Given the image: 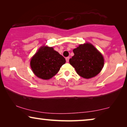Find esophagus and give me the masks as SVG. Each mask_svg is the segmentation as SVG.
Listing matches in <instances>:
<instances>
[{
	"instance_id": "esophagus-1",
	"label": "esophagus",
	"mask_w": 127,
	"mask_h": 127,
	"mask_svg": "<svg viewBox=\"0 0 127 127\" xmlns=\"http://www.w3.org/2000/svg\"><path fill=\"white\" fill-rule=\"evenodd\" d=\"M69 57H66V62H69Z\"/></svg>"
}]
</instances>
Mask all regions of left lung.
<instances>
[{"label":"left lung","mask_w":127,"mask_h":127,"mask_svg":"<svg viewBox=\"0 0 127 127\" xmlns=\"http://www.w3.org/2000/svg\"><path fill=\"white\" fill-rule=\"evenodd\" d=\"M73 51L74 55L69 60V63L79 76L90 79L99 73L103 67L104 59L93 44H80Z\"/></svg>","instance_id":"1"}]
</instances>
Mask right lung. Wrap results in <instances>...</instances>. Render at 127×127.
I'll return each instance as SVG.
<instances>
[{"instance_id":"right-lung-1","label":"right lung","mask_w":127,"mask_h":127,"mask_svg":"<svg viewBox=\"0 0 127 127\" xmlns=\"http://www.w3.org/2000/svg\"><path fill=\"white\" fill-rule=\"evenodd\" d=\"M66 62L65 58L53 47L43 46L39 48L31 60V67L39 78L48 80L54 76Z\"/></svg>"}]
</instances>
